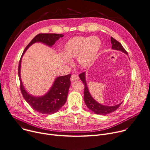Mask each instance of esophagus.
<instances>
[{
  "mask_svg": "<svg viewBox=\"0 0 150 150\" xmlns=\"http://www.w3.org/2000/svg\"><path fill=\"white\" fill-rule=\"evenodd\" d=\"M78 79H79V76L78 75L73 74L71 75V81H74L76 80H78Z\"/></svg>",
  "mask_w": 150,
  "mask_h": 150,
  "instance_id": "1",
  "label": "esophagus"
}]
</instances>
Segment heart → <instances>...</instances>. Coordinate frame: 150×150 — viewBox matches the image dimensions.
Returning <instances> with one entry per match:
<instances>
[{"instance_id":"b5f03b06","label":"heart","mask_w":150,"mask_h":150,"mask_svg":"<svg viewBox=\"0 0 150 150\" xmlns=\"http://www.w3.org/2000/svg\"><path fill=\"white\" fill-rule=\"evenodd\" d=\"M101 45V40L98 37H74L65 44L62 60L69 64V59L77 57L79 65L86 67L93 63Z\"/></svg>"}]
</instances>
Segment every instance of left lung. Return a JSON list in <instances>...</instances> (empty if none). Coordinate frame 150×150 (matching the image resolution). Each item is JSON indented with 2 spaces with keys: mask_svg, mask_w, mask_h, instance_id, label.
<instances>
[{
  "mask_svg": "<svg viewBox=\"0 0 150 150\" xmlns=\"http://www.w3.org/2000/svg\"><path fill=\"white\" fill-rule=\"evenodd\" d=\"M111 42L112 44V47L113 49L118 50V51H122L128 55L127 52L125 51V49L124 48L122 45L112 37H111ZM79 76L81 80L83 81L84 85V99L85 103L87 107L91 110V111L95 113L97 115H106L110 114L115 112L122 104L121 103L120 104L114 106H107V105H102L101 104L98 103L92 97L91 95L89 93L86 81L85 72H83L79 74Z\"/></svg>",
  "mask_w": 150,
  "mask_h": 150,
  "instance_id": "1",
  "label": "left lung"
}]
</instances>
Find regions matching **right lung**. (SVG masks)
Here are the masks:
<instances>
[{"label":"right lung","mask_w":150,"mask_h":150,"mask_svg":"<svg viewBox=\"0 0 150 150\" xmlns=\"http://www.w3.org/2000/svg\"><path fill=\"white\" fill-rule=\"evenodd\" d=\"M64 35L59 34H38L25 47L20 59L18 74L20 79V87L22 95L26 101L34 110L42 113L51 115L57 112L65 104L70 85H71V75L57 77L49 91L43 96H34L29 95L25 89L21 77V67L22 57L28 47L36 42H42L47 46H52L58 40Z\"/></svg>","instance_id":"obj_1"}]
</instances>
